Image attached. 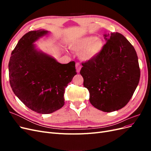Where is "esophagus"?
Segmentation results:
<instances>
[{
    "label": "esophagus",
    "mask_w": 151,
    "mask_h": 151,
    "mask_svg": "<svg viewBox=\"0 0 151 151\" xmlns=\"http://www.w3.org/2000/svg\"><path fill=\"white\" fill-rule=\"evenodd\" d=\"M76 70H77V72H78V73H79V72H80V70H81V67H82L81 65L79 63L77 62V63H76Z\"/></svg>",
    "instance_id": "obj_1"
}]
</instances>
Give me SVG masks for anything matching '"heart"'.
Segmentation results:
<instances>
[{
	"instance_id": "b5f03b06",
	"label": "heart",
	"mask_w": 151,
	"mask_h": 151,
	"mask_svg": "<svg viewBox=\"0 0 151 151\" xmlns=\"http://www.w3.org/2000/svg\"><path fill=\"white\" fill-rule=\"evenodd\" d=\"M103 47V41L93 36L81 38L69 45V48L72 52L80 53V57L83 60H89L95 58L101 52Z\"/></svg>"
}]
</instances>
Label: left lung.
<instances>
[{
	"instance_id": "8db88e82",
	"label": "left lung",
	"mask_w": 151,
	"mask_h": 151,
	"mask_svg": "<svg viewBox=\"0 0 151 151\" xmlns=\"http://www.w3.org/2000/svg\"><path fill=\"white\" fill-rule=\"evenodd\" d=\"M106 44L98 55L85 63L80 71L84 86L89 92V101L104 112L126 106L140 80L137 55L123 35H105Z\"/></svg>"
}]
</instances>
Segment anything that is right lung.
<instances>
[{
  "mask_svg": "<svg viewBox=\"0 0 151 151\" xmlns=\"http://www.w3.org/2000/svg\"><path fill=\"white\" fill-rule=\"evenodd\" d=\"M47 33L39 30L25 34L9 62L14 93L26 106L41 114L52 113L64 105L65 88L77 74L74 61L62 64L35 48L33 42Z\"/></svg>",
  "mask_w": 151,
  "mask_h": 151,
  "instance_id": "right-lung-1",
  "label": "right lung"
}]
</instances>
